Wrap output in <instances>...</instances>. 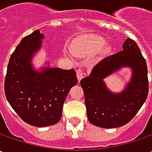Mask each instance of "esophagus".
I'll return each instance as SVG.
<instances>
[{"label":"esophagus","mask_w":152,"mask_h":152,"mask_svg":"<svg viewBox=\"0 0 152 152\" xmlns=\"http://www.w3.org/2000/svg\"><path fill=\"white\" fill-rule=\"evenodd\" d=\"M76 74H77V78H78V80H79V81H80V80L82 79V78H83V76H84L85 73H84V71H83L81 68H79V69H78V70H77V73H76Z\"/></svg>","instance_id":"esophagus-1"}]
</instances>
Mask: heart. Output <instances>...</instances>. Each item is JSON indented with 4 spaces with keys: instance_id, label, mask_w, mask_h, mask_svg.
<instances>
[{
    "instance_id": "b5f03b06",
    "label": "heart",
    "mask_w": 152,
    "mask_h": 152,
    "mask_svg": "<svg viewBox=\"0 0 152 152\" xmlns=\"http://www.w3.org/2000/svg\"><path fill=\"white\" fill-rule=\"evenodd\" d=\"M105 44V39L99 36L79 39L73 43L71 50L76 56H90L102 50Z\"/></svg>"
}]
</instances>
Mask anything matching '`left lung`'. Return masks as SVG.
Returning a JSON list of instances; mask_svg holds the SVG:
<instances>
[{
	"instance_id": "1",
	"label": "left lung",
	"mask_w": 152,
	"mask_h": 152,
	"mask_svg": "<svg viewBox=\"0 0 152 152\" xmlns=\"http://www.w3.org/2000/svg\"><path fill=\"white\" fill-rule=\"evenodd\" d=\"M123 49L96 64L88 77L81 79L88 119L93 125L113 129L125 125L145 102L149 82L145 60L134 40L127 38ZM124 67L132 71L131 81L124 91L115 93L104 79Z\"/></svg>"
}]
</instances>
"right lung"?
Returning <instances> with one entry per match:
<instances>
[{
    "label": "right lung",
    "instance_id": "add662e5",
    "mask_svg": "<svg viewBox=\"0 0 152 152\" xmlns=\"http://www.w3.org/2000/svg\"><path fill=\"white\" fill-rule=\"evenodd\" d=\"M43 39L37 29L21 40L10 57L4 86L12 109L23 121L35 127L53 125L60 121L67 94L78 83L74 69L34 68L32 59Z\"/></svg>",
    "mask_w": 152,
    "mask_h": 152
}]
</instances>
